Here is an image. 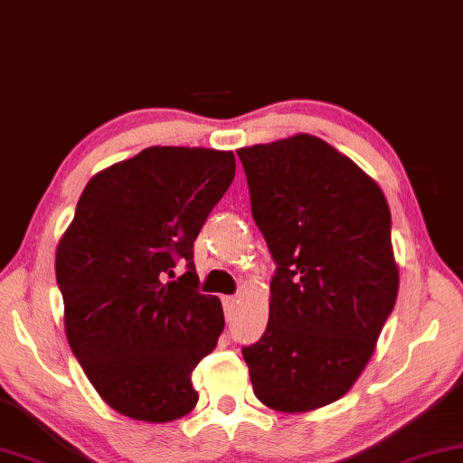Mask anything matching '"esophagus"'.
Listing matches in <instances>:
<instances>
[{"mask_svg":"<svg viewBox=\"0 0 463 463\" xmlns=\"http://www.w3.org/2000/svg\"><path fill=\"white\" fill-rule=\"evenodd\" d=\"M239 300L235 296H224V313H226V319L232 317V313H235V307H237Z\"/></svg>","mask_w":463,"mask_h":463,"instance_id":"obj_1","label":"esophagus"}]
</instances>
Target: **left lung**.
Returning <instances> with one entry per match:
<instances>
[{"label": "left lung", "instance_id": "left-lung-1", "mask_svg": "<svg viewBox=\"0 0 463 463\" xmlns=\"http://www.w3.org/2000/svg\"><path fill=\"white\" fill-rule=\"evenodd\" d=\"M237 154L277 262L267 330L243 347L251 385L273 411L322 409L354 387L396 305L390 205L371 175L316 135Z\"/></svg>", "mask_w": 463, "mask_h": 463}]
</instances>
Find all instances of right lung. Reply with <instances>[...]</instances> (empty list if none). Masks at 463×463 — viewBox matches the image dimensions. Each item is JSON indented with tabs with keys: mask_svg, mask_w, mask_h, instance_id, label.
Listing matches in <instances>:
<instances>
[{
	"mask_svg": "<svg viewBox=\"0 0 463 463\" xmlns=\"http://www.w3.org/2000/svg\"><path fill=\"white\" fill-rule=\"evenodd\" d=\"M231 150L152 146L99 171L57 248L65 336L103 402L167 423L199 402L193 371L224 330L193 245L235 177ZM189 270L174 280L175 264Z\"/></svg>",
	"mask_w": 463,
	"mask_h": 463,
	"instance_id": "obj_1",
	"label": "right lung"
}]
</instances>
